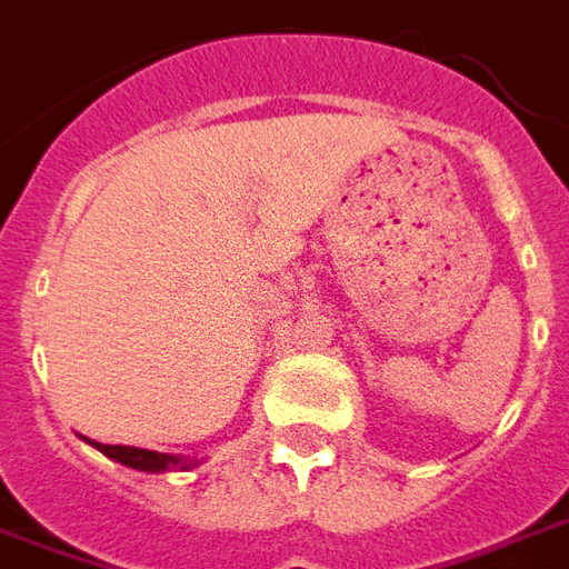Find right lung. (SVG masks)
Returning <instances> with one entry per match:
<instances>
[{
	"instance_id": "right-lung-1",
	"label": "right lung",
	"mask_w": 569,
	"mask_h": 569,
	"mask_svg": "<svg viewBox=\"0 0 569 569\" xmlns=\"http://www.w3.org/2000/svg\"><path fill=\"white\" fill-rule=\"evenodd\" d=\"M93 449H100L106 458L118 460L129 469H141V472H171V469H191L197 460L182 458V455H162V451L136 449V446H106V442L88 440Z\"/></svg>"
}]
</instances>
